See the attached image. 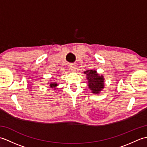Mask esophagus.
<instances>
[{"instance_id": "1", "label": "esophagus", "mask_w": 147, "mask_h": 147, "mask_svg": "<svg viewBox=\"0 0 147 147\" xmlns=\"http://www.w3.org/2000/svg\"><path fill=\"white\" fill-rule=\"evenodd\" d=\"M69 70L71 71H75L76 69V66L75 65L71 64V65H69Z\"/></svg>"}]
</instances>
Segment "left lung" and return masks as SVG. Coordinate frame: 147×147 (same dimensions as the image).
Here are the masks:
<instances>
[{"mask_svg":"<svg viewBox=\"0 0 147 147\" xmlns=\"http://www.w3.org/2000/svg\"><path fill=\"white\" fill-rule=\"evenodd\" d=\"M88 80V88L95 94H98L104 88V78L99 75L95 70H87L84 72Z\"/></svg>","mask_w":147,"mask_h":147,"instance_id":"left-lung-1","label":"left lung"}]
</instances>
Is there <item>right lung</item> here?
Wrapping results in <instances>:
<instances>
[{
  "label": "right lung",
  "instance_id": "1",
  "mask_svg": "<svg viewBox=\"0 0 147 147\" xmlns=\"http://www.w3.org/2000/svg\"><path fill=\"white\" fill-rule=\"evenodd\" d=\"M49 86H50V88H54V90H55L56 88V87H57V86H58V84L56 83V82H52V83H50V85H49Z\"/></svg>",
  "mask_w": 147,
  "mask_h": 147
}]
</instances>
